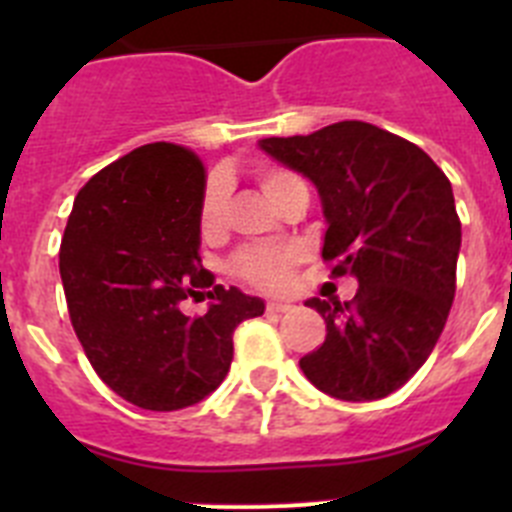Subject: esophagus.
<instances>
[{
  "instance_id": "esophagus-1",
  "label": "esophagus",
  "mask_w": 512,
  "mask_h": 512,
  "mask_svg": "<svg viewBox=\"0 0 512 512\" xmlns=\"http://www.w3.org/2000/svg\"><path fill=\"white\" fill-rule=\"evenodd\" d=\"M292 302H279V300H274V302H269V305H266V310L269 312H289L292 310Z\"/></svg>"
}]
</instances>
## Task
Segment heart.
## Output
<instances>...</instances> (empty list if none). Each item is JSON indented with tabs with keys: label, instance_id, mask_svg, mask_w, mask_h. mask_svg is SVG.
<instances>
[{
	"label": "heart",
	"instance_id": "b5f03b06",
	"mask_svg": "<svg viewBox=\"0 0 512 512\" xmlns=\"http://www.w3.org/2000/svg\"><path fill=\"white\" fill-rule=\"evenodd\" d=\"M259 184L264 194L274 205L284 197V192L300 184L295 174L277 169V166H264L259 169ZM200 225L202 233L210 235L223 230L225 225V194L223 189L212 184L205 192V200L200 207ZM300 261V253L295 248L287 246H253L243 248L241 253H235L233 271L241 279H246L253 287L266 289V292H284L292 282L295 266Z\"/></svg>",
	"mask_w": 512,
	"mask_h": 512
}]
</instances>
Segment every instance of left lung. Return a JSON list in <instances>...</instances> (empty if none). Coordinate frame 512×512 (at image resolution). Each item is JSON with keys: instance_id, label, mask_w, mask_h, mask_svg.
<instances>
[{"instance_id": "obj_1", "label": "left lung", "mask_w": 512, "mask_h": 512, "mask_svg": "<svg viewBox=\"0 0 512 512\" xmlns=\"http://www.w3.org/2000/svg\"><path fill=\"white\" fill-rule=\"evenodd\" d=\"M259 148L315 184L323 259L359 282L351 302H305L328 336L300 369L336 400L392 395L431 356L454 302L461 223L451 182L415 143L361 120Z\"/></svg>"}]
</instances>
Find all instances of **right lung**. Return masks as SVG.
<instances>
[{"label": "right lung", "mask_w": 512, "mask_h": 512, "mask_svg": "<svg viewBox=\"0 0 512 512\" xmlns=\"http://www.w3.org/2000/svg\"><path fill=\"white\" fill-rule=\"evenodd\" d=\"M202 192L200 158L148 143L81 187L63 233L58 266L84 354L112 392L143 410L205 400L228 374L233 330L264 315L259 297L211 286L197 251ZM205 294L206 315L184 316L181 302Z\"/></svg>", "instance_id": "obj_1"}]
</instances>
